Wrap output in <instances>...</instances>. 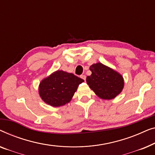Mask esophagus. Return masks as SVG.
Segmentation results:
<instances>
[{"mask_svg": "<svg viewBox=\"0 0 155 155\" xmlns=\"http://www.w3.org/2000/svg\"><path fill=\"white\" fill-rule=\"evenodd\" d=\"M81 78L82 79H84V81H86V75H81Z\"/></svg>", "mask_w": 155, "mask_h": 155, "instance_id": "obj_1", "label": "esophagus"}]
</instances>
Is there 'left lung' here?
<instances>
[{
  "instance_id": "left-lung-1",
  "label": "left lung",
  "mask_w": 155,
  "mask_h": 155,
  "mask_svg": "<svg viewBox=\"0 0 155 155\" xmlns=\"http://www.w3.org/2000/svg\"><path fill=\"white\" fill-rule=\"evenodd\" d=\"M90 70L92 74L86 77V82L100 98L112 100L123 90V77L114 69L97 62L91 65Z\"/></svg>"
}]
</instances>
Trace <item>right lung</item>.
<instances>
[{
  "mask_svg": "<svg viewBox=\"0 0 155 155\" xmlns=\"http://www.w3.org/2000/svg\"><path fill=\"white\" fill-rule=\"evenodd\" d=\"M84 81L73 74L58 70L41 81L38 93L46 104L53 107L62 106L71 101L78 85Z\"/></svg>",
  "mask_w": 155,
  "mask_h": 155,
  "instance_id": "right-lung-1",
  "label": "right lung"
}]
</instances>
